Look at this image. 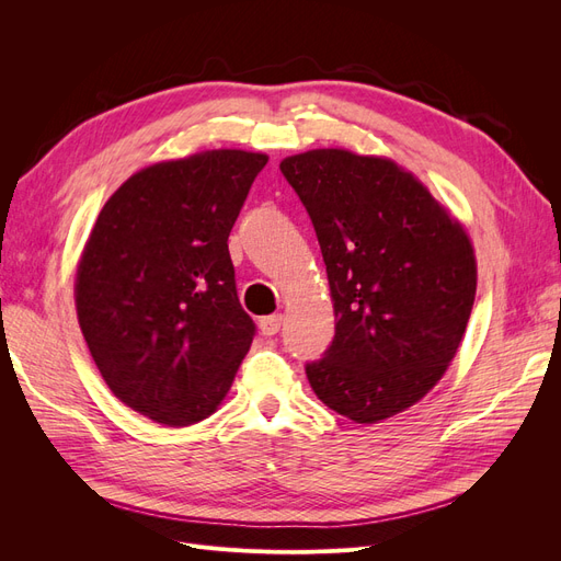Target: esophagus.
<instances>
[{
  "instance_id": "obj_1",
  "label": "esophagus",
  "mask_w": 561,
  "mask_h": 561,
  "mask_svg": "<svg viewBox=\"0 0 561 561\" xmlns=\"http://www.w3.org/2000/svg\"><path fill=\"white\" fill-rule=\"evenodd\" d=\"M280 325H283V316H266V318H262L260 320V330H262V334L264 336H274V334H278V330H280Z\"/></svg>"
}]
</instances>
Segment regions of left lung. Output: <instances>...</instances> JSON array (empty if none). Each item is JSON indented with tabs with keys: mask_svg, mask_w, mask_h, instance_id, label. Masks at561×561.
<instances>
[{
	"mask_svg": "<svg viewBox=\"0 0 561 561\" xmlns=\"http://www.w3.org/2000/svg\"><path fill=\"white\" fill-rule=\"evenodd\" d=\"M328 266L336 328L307 363L313 393L355 423L404 412L443 379L478 287L472 245L412 173L311 149L280 161Z\"/></svg>",
	"mask_w": 561,
	"mask_h": 561,
	"instance_id": "obj_1",
	"label": "left lung"
}]
</instances>
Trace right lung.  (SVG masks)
I'll use <instances>...</instances> for the list:
<instances>
[{
    "label": "right lung",
    "mask_w": 561,
    "mask_h": 561,
    "mask_svg": "<svg viewBox=\"0 0 561 561\" xmlns=\"http://www.w3.org/2000/svg\"><path fill=\"white\" fill-rule=\"evenodd\" d=\"M268 157L215 149L128 178L77 268V318L112 393L163 426L225 400L254 336L229 233Z\"/></svg>",
    "instance_id": "right-lung-1"
}]
</instances>
